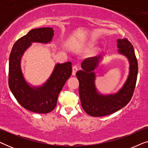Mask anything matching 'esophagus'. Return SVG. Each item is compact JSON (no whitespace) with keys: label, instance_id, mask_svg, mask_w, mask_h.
I'll return each mask as SVG.
<instances>
[{"label":"esophagus","instance_id":"obj_1","mask_svg":"<svg viewBox=\"0 0 148 148\" xmlns=\"http://www.w3.org/2000/svg\"><path fill=\"white\" fill-rule=\"evenodd\" d=\"M77 70H78L77 66L75 65L73 66V68H72V75H75L76 74V72L77 71Z\"/></svg>","mask_w":148,"mask_h":148}]
</instances>
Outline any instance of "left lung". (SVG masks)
Returning a JSON list of instances; mask_svg holds the SVG:
<instances>
[{
    "instance_id": "1",
    "label": "left lung",
    "mask_w": 148,
    "mask_h": 148,
    "mask_svg": "<svg viewBox=\"0 0 148 148\" xmlns=\"http://www.w3.org/2000/svg\"><path fill=\"white\" fill-rule=\"evenodd\" d=\"M117 52L125 56L129 64V75L123 86L113 94H104L96 86L95 70L104 59L105 54L86 58L82 62V70L77 72L79 82V93L82 108L92 116H104L112 114L126 106L131 100L136 84L138 64L134 48L126 38L117 40Z\"/></svg>"
}]
</instances>
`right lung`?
Listing matches in <instances>:
<instances>
[{
	"label": "right lung",
	"instance_id": "add662e5",
	"mask_svg": "<svg viewBox=\"0 0 148 148\" xmlns=\"http://www.w3.org/2000/svg\"><path fill=\"white\" fill-rule=\"evenodd\" d=\"M52 27L33 29L14 44L9 56V86L17 102L28 110L46 114L56 107L58 96L72 73L71 62L56 63L51 75L40 86H33L25 79L21 59L33 43H51L54 34Z\"/></svg>",
	"mask_w": 148,
	"mask_h": 148
}]
</instances>
